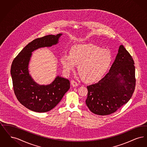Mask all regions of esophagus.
Returning a JSON list of instances; mask_svg holds the SVG:
<instances>
[{"label": "esophagus", "mask_w": 147, "mask_h": 147, "mask_svg": "<svg viewBox=\"0 0 147 147\" xmlns=\"http://www.w3.org/2000/svg\"><path fill=\"white\" fill-rule=\"evenodd\" d=\"M71 85H72L73 87H76V86H78V83H77V82H75L74 80H71Z\"/></svg>", "instance_id": "esophagus-1"}]
</instances>
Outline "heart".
<instances>
[{"label":"heart","instance_id":"obj_1","mask_svg":"<svg viewBox=\"0 0 147 147\" xmlns=\"http://www.w3.org/2000/svg\"><path fill=\"white\" fill-rule=\"evenodd\" d=\"M111 62L109 51L92 44L74 45L70 49V55L65 54L61 57V63L67 73L74 70L77 64L79 72L89 83L99 80Z\"/></svg>","mask_w":147,"mask_h":147}]
</instances>
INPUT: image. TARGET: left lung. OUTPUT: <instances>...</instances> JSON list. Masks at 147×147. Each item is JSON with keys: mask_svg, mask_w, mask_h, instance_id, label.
Returning a JSON list of instances; mask_svg holds the SVG:
<instances>
[{"mask_svg": "<svg viewBox=\"0 0 147 147\" xmlns=\"http://www.w3.org/2000/svg\"><path fill=\"white\" fill-rule=\"evenodd\" d=\"M134 64L132 57L121 45L109 73L97 83L87 86L85 102L91 112L108 115L130 100L136 85Z\"/></svg>", "mask_w": 147, "mask_h": 147, "instance_id": "obj_1", "label": "left lung"}]
</instances>
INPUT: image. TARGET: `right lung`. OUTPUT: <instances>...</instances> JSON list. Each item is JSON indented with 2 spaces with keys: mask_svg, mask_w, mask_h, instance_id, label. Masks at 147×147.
<instances>
[{
  "mask_svg": "<svg viewBox=\"0 0 147 147\" xmlns=\"http://www.w3.org/2000/svg\"><path fill=\"white\" fill-rule=\"evenodd\" d=\"M62 35L61 33L47 35L33 40L22 49L11 64L10 73L16 98L22 105L34 112L51 110L70 88L69 80L59 76H57L51 84H38L28 70L32 52L40 48L56 45Z\"/></svg>",
  "mask_w": 147,
  "mask_h": 147,
  "instance_id": "1",
  "label": "right lung"
}]
</instances>
